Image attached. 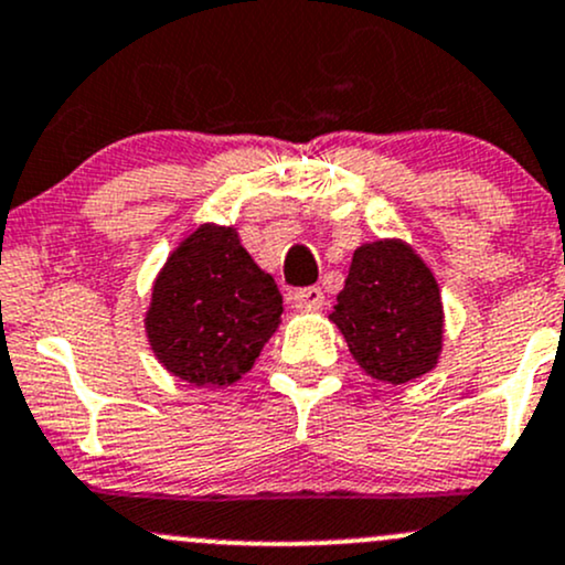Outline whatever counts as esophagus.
<instances>
[{"instance_id":"esophagus-1","label":"esophagus","mask_w":565,"mask_h":565,"mask_svg":"<svg viewBox=\"0 0 565 565\" xmlns=\"http://www.w3.org/2000/svg\"><path fill=\"white\" fill-rule=\"evenodd\" d=\"M292 306L300 308V311H319L324 306V292L319 287H302L295 289Z\"/></svg>"}]
</instances>
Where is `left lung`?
I'll list each match as a JSON object with an SVG mask.
<instances>
[{
	"mask_svg": "<svg viewBox=\"0 0 565 565\" xmlns=\"http://www.w3.org/2000/svg\"><path fill=\"white\" fill-rule=\"evenodd\" d=\"M330 319L375 381L399 386L437 367L445 332L437 278L405 241H373L353 252Z\"/></svg>",
	"mask_w": 565,
	"mask_h": 565,
	"instance_id": "1",
	"label": "left lung"
}]
</instances>
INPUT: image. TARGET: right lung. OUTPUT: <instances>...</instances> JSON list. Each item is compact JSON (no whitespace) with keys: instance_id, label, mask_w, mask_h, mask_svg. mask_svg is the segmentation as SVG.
Returning <instances> with one entry per match:
<instances>
[{"instance_id":"1","label":"right lung","mask_w":565,"mask_h":565,"mask_svg":"<svg viewBox=\"0 0 565 565\" xmlns=\"http://www.w3.org/2000/svg\"><path fill=\"white\" fill-rule=\"evenodd\" d=\"M281 311L276 281L241 246L235 227L201 225L154 278L145 327L171 375L225 388L254 367Z\"/></svg>"}]
</instances>
